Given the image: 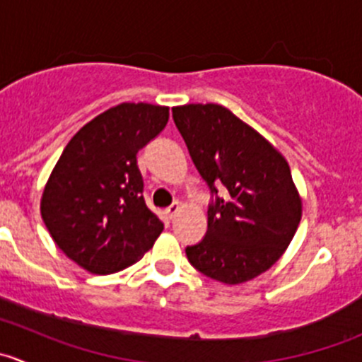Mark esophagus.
Returning <instances> with one entry per match:
<instances>
[{"label": "esophagus", "mask_w": 362, "mask_h": 362, "mask_svg": "<svg viewBox=\"0 0 362 362\" xmlns=\"http://www.w3.org/2000/svg\"><path fill=\"white\" fill-rule=\"evenodd\" d=\"M178 211H180V206H178V203H175V204H171V206H168V208H166L168 218H170V221H173L175 215H177Z\"/></svg>", "instance_id": "34e87169"}]
</instances>
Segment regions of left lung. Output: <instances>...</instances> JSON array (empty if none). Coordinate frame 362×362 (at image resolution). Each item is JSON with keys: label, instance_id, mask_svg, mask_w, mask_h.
Returning <instances> with one entry per match:
<instances>
[{"label": "left lung", "instance_id": "left-lung-1", "mask_svg": "<svg viewBox=\"0 0 362 362\" xmlns=\"http://www.w3.org/2000/svg\"><path fill=\"white\" fill-rule=\"evenodd\" d=\"M171 112L211 194L206 235L185 247L189 262L229 286L255 279L279 261L301 221L289 164L221 105H184ZM221 185L224 197L218 196Z\"/></svg>", "mask_w": 362, "mask_h": 362}]
</instances>
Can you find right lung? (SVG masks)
I'll return each instance as SVG.
<instances>
[{
    "instance_id": "add662e5",
    "label": "right lung",
    "mask_w": 362,
    "mask_h": 362,
    "mask_svg": "<svg viewBox=\"0 0 362 362\" xmlns=\"http://www.w3.org/2000/svg\"><path fill=\"white\" fill-rule=\"evenodd\" d=\"M170 108L120 103L69 140L45 185L42 217L71 261L96 275L134 264L164 224L148 210L140 148L166 127Z\"/></svg>"
}]
</instances>
